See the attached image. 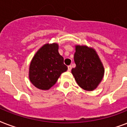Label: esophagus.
<instances>
[{
	"label": "esophagus",
	"instance_id": "obj_1",
	"mask_svg": "<svg viewBox=\"0 0 127 127\" xmlns=\"http://www.w3.org/2000/svg\"><path fill=\"white\" fill-rule=\"evenodd\" d=\"M71 69H72L71 66H70V65L68 66V71H70V70H71Z\"/></svg>",
	"mask_w": 127,
	"mask_h": 127
}]
</instances>
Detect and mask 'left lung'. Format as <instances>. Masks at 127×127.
<instances>
[{
    "mask_svg": "<svg viewBox=\"0 0 127 127\" xmlns=\"http://www.w3.org/2000/svg\"><path fill=\"white\" fill-rule=\"evenodd\" d=\"M75 50L76 67L72 69V74L80 88L86 91L94 90L104 76L102 62L94 48L76 45Z\"/></svg>",
    "mask_w": 127,
    "mask_h": 127,
    "instance_id": "1",
    "label": "left lung"
}]
</instances>
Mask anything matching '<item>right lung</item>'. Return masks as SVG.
<instances>
[{
  "label": "right lung",
  "mask_w": 127,
  "mask_h": 127,
  "mask_svg": "<svg viewBox=\"0 0 127 127\" xmlns=\"http://www.w3.org/2000/svg\"><path fill=\"white\" fill-rule=\"evenodd\" d=\"M58 50L57 43H45L32 58L29 67V79L37 88L49 90L61 74L67 70L63 57Z\"/></svg>",
  "instance_id": "obj_1"
}]
</instances>
